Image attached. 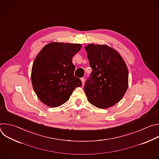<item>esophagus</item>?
Masks as SVG:
<instances>
[{
    "label": "esophagus",
    "instance_id": "obj_1",
    "mask_svg": "<svg viewBox=\"0 0 159 159\" xmlns=\"http://www.w3.org/2000/svg\"><path fill=\"white\" fill-rule=\"evenodd\" d=\"M81 81H82V85H84V82H85V79H84V78H81Z\"/></svg>",
    "mask_w": 159,
    "mask_h": 159
}]
</instances>
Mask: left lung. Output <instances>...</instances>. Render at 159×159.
Returning <instances> with one entry per match:
<instances>
[{"label":"left lung","mask_w":159,"mask_h":159,"mask_svg":"<svg viewBox=\"0 0 159 159\" xmlns=\"http://www.w3.org/2000/svg\"><path fill=\"white\" fill-rule=\"evenodd\" d=\"M85 49L93 69L84 85L89 102L101 109L114 106L128 87V70L124 60L107 45L89 44Z\"/></svg>","instance_id":"8db88e82"}]
</instances>
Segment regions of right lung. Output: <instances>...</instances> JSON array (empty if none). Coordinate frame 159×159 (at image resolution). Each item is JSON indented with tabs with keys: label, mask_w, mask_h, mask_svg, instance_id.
Here are the masks:
<instances>
[{
	"label": "right lung",
	"mask_w": 159,
	"mask_h": 159,
	"mask_svg": "<svg viewBox=\"0 0 159 159\" xmlns=\"http://www.w3.org/2000/svg\"><path fill=\"white\" fill-rule=\"evenodd\" d=\"M82 45L52 42L42 48L32 66L31 81L39 99L51 107H58L69 99L74 90L82 86L74 76L73 57Z\"/></svg>",
	"instance_id": "obj_1"
}]
</instances>
